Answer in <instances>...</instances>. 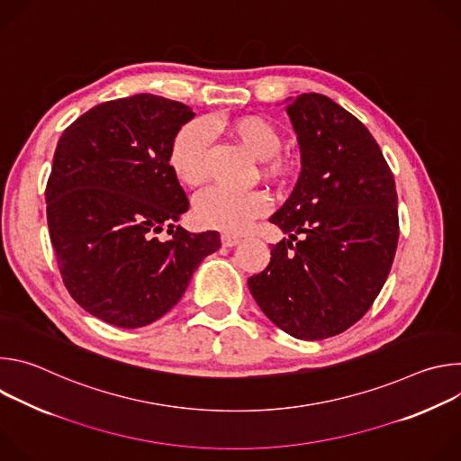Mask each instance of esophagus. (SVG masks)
Listing matches in <instances>:
<instances>
[{
  "label": "esophagus",
  "mask_w": 461,
  "mask_h": 461,
  "mask_svg": "<svg viewBox=\"0 0 461 461\" xmlns=\"http://www.w3.org/2000/svg\"><path fill=\"white\" fill-rule=\"evenodd\" d=\"M239 240H240V237H237V235H233V233H222V235H221V242H222V246H226V248L237 246Z\"/></svg>",
  "instance_id": "34e87169"
}]
</instances>
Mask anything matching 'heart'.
Returning <instances> with one entry per match:
<instances>
[{
    "label": "heart",
    "instance_id": "1",
    "mask_svg": "<svg viewBox=\"0 0 461 461\" xmlns=\"http://www.w3.org/2000/svg\"><path fill=\"white\" fill-rule=\"evenodd\" d=\"M221 125L251 157L262 160V173L267 176L279 178L288 171L286 160L279 155L283 146L281 133L270 120L248 114L224 120ZM208 149L210 133L203 122H187L176 131L169 144L167 164L180 184L199 187L206 182ZM268 206V194L262 189L231 193L222 187H210L194 199L193 213L196 222L204 228L239 233L251 221L265 215Z\"/></svg>",
    "mask_w": 461,
    "mask_h": 461
}]
</instances>
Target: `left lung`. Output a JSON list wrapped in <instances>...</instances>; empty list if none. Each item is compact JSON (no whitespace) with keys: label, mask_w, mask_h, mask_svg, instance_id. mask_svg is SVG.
Here are the masks:
<instances>
[{"label":"left lung","mask_w":461,"mask_h":461,"mask_svg":"<svg viewBox=\"0 0 461 461\" xmlns=\"http://www.w3.org/2000/svg\"><path fill=\"white\" fill-rule=\"evenodd\" d=\"M286 113L303 167L270 222L290 239L272 244L270 265L248 286L281 330L319 341L345 332L379 295L398 248V193L370 131L339 104L304 93Z\"/></svg>","instance_id":"1"}]
</instances>
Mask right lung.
<instances>
[{"instance_id": "right-lung-1", "label": "right lung", "mask_w": 461, "mask_h": 461, "mask_svg": "<svg viewBox=\"0 0 461 461\" xmlns=\"http://www.w3.org/2000/svg\"><path fill=\"white\" fill-rule=\"evenodd\" d=\"M193 116L180 102L142 93L89 109L58 140L45 189L58 268L86 312L118 328L167 313L221 248L217 231L175 226L189 201L167 151ZM164 227L167 241L156 237Z\"/></svg>"}]
</instances>
